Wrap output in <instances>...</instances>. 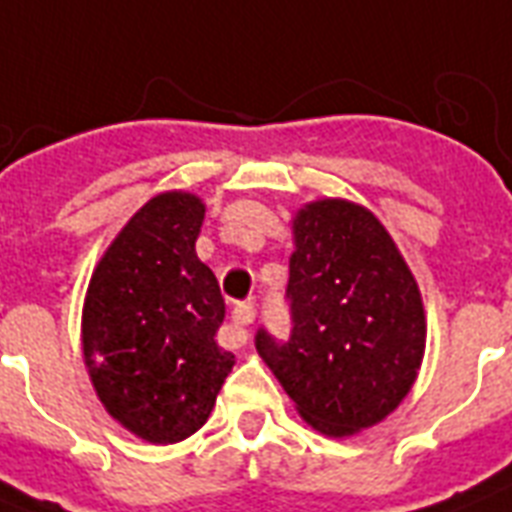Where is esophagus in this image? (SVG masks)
<instances>
[{
    "mask_svg": "<svg viewBox=\"0 0 512 512\" xmlns=\"http://www.w3.org/2000/svg\"><path fill=\"white\" fill-rule=\"evenodd\" d=\"M233 329H236V345H247L249 332L244 327H249L255 321V305L252 303H241L233 308Z\"/></svg>",
    "mask_w": 512,
    "mask_h": 512,
    "instance_id": "obj_1",
    "label": "esophagus"
}]
</instances>
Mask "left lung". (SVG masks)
Masks as SVG:
<instances>
[{"instance_id": "left-lung-1", "label": "left lung", "mask_w": 512, "mask_h": 512, "mask_svg": "<svg viewBox=\"0 0 512 512\" xmlns=\"http://www.w3.org/2000/svg\"><path fill=\"white\" fill-rule=\"evenodd\" d=\"M292 241V337L279 345L260 329L257 353L313 430L356 436L396 412L420 374V287L388 228L356 201L303 204Z\"/></svg>"}]
</instances>
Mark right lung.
Returning <instances> with one entry per match:
<instances>
[{"label": "right lung", "mask_w": 512, "mask_h": 512, "mask_svg": "<svg viewBox=\"0 0 512 512\" xmlns=\"http://www.w3.org/2000/svg\"><path fill=\"white\" fill-rule=\"evenodd\" d=\"M207 204L191 191L148 199L92 271L82 353L100 404L132 436L167 446L207 422L233 353L215 342L225 303L196 257Z\"/></svg>", "instance_id": "add662e5"}]
</instances>
